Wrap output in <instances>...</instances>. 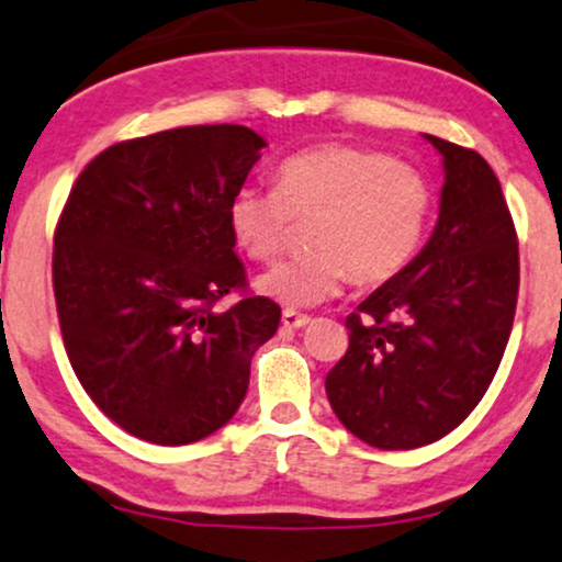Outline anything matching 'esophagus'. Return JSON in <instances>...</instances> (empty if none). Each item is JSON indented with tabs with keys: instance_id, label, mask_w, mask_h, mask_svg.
<instances>
[{
	"instance_id": "34e87169",
	"label": "esophagus",
	"mask_w": 562,
	"mask_h": 562,
	"mask_svg": "<svg viewBox=\"0 0 562 562\" xmlns=\"http://www.w3.org/2000/svg\"><path fill=\"white\" fill-rule=\"evenodd\" d=\"M308 322H311V316L299 314V311H293V308L282 311V327L285 329H301V327H306Z\"/></svg>"
}]
</instances>
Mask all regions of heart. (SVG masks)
<instances>
[{"label":"heart","mask_w":562,"mask_h":562,"mask_svg":"<svg viewBox=\"0 0 562 562\" xmlns=\"http://www.w3.org/2000/svg\"><path fill=\"white\" fill-rule=\"evenodd\" d=\"M431 206V182L418 167L376 148L322 144L282 159L272 191L238 188L227 222L240 251L267 263L288 246L295 220L314 216V248L256 282L282 306L314 308L335 299L350 277L376 285L401 274L427 238Z\"/></svg>","instance_id":"1"}]
</instances>
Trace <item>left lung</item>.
Here are the masks:
<instances>
[{
    "label": "left lung",
    "instance_id": "obj_1",
    "mask_svg": "<svg viewBox=\"0 0 562 562\" xmlns=\"http://www.w3.org/2000/svg\"><path fill=\"white\" fill-rule=\"evenodd\" d=\"M424 138L445 167L435 233L348 316V350L324 382L342 427L380 450L435 442L476 408L518 301V238L495 172L471 148Z\"/></svg>",
    "mask_w": 562,
    "mask_h": 562
}]
</instances>
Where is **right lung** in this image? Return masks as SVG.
<instances>
[{
    "mask_svg": "<svg viewBox=\"0 0 562 562\" xmlns=\"http://www.w3.org/2000/svg\"><path fill=\"white\" fill-rule=\"evenodd\" d=\"M267 140L191 125L123 140L78 175L54 229V301L72 371L133 437L199 442L240 408L280 306L246 295L227 206Z\"/></svg>",
    "mask_w": 562,
    "mask_h": 562,
    "instance_id": "obj_1",
    "label": "right lung"
}]
</instances>
